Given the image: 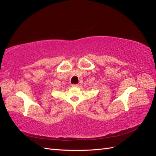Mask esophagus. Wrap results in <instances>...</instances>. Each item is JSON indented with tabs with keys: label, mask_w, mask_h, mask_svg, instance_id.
<instances>
[{
	"label": "esophagus",
	"mask_w": 156,
	"mask_h": 156,
	"mask_svg": "<svg viewBox=\"0 0 156 156\" xmlns=\"http://www.w3.org/2000/svg\"><path fill=\"white\" fill-rule=\"evenodd\" d=\"M72 87H79V84H72Z\"/></svg>",
	"instance_id": "1"
}]
</instances>
